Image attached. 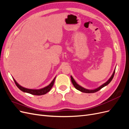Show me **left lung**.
Returning a JSON list of instances; mask_svg holds the SVG:
<instances>
[{
  "label": "left lung",
  "mask_w": 129,
  "mask_h": 129,
  "mask_svg": "<svg viewBox=\"0 0 129 129\" xmlns=\"http://www.w3.org/2000/svg\"><path fill=\"white\" fill-rule=\"evenodd\" d=\"M115 73V69L114 73H113L112 75H111V76L110 77V79H109L106 82L104 83V84H103L102 85H101V86L99 87V88H96L95 89H93V90H89V89H85V88H84L83 87H82L81 86H80V85H79L74 80V79H73V77L72 76H71V81H72V82L73 84L74 85V86L75 87V88L77 90H79V91H80L81 92H85V93H93V92H95L98 91L99 90H100V89H101L102 88L104 87L105 86H106V85H107L108 84L110 83V82L111 81V80H112L113 77H114V76Z\"/></svg>",
  "instance_id": "8db88e82"
}]
</instances>
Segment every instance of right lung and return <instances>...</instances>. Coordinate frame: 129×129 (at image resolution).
Returning a JSON list of instances; mask_svg holds the SVG:
<instances>
[{
	"instance_id": "add662e5",
	"label": "right lung",
	"mask_w": 129,
	"mask_h": 129,
	"mask_svg": "<svg viewBox=\"0 0 129 129\" xmlns=\"http://www.w3.org/2000/svg\"><path fill=\"white\" fill-rule=\"evenodd\" d=\"M55 78H56V77L54 78L53 80L52 81V82L50 83L48 85H47V86L45 87V88L40 89H27V88H25L24 87H22L16 81H15L13 79H13L14 81V82H15V84H16L18 88L20 89V90L22 91L23 92L29 93H30V94H32L34 95H42L46 94V93H47L48 92H49L50 91V90L51 89V88L53 86L54 83V81H55Z\"/></svg>"
}]
</instances>
